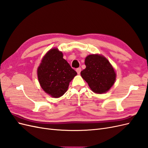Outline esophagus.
Segmentation results:
<instances>
[{
    "label": "esophagus",
    "instance_id": "34e87169",
    "mask_svg": "<svg viewBox=\"0 0 148 148\" xmlns=\"http://www.w3.org/2000/svg\"><path fill=\"white\" fill-rule=\"evenodd\" d=\"M76 71H77V72L78 74H79L80 72H81V71H82V69L81 68H78V69H77V70H76Z\"/></svg>",
    "mask_w": 148,
    "mask_h": 148
}]
</instances>
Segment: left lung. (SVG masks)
<instances>
[{"label":"left lung","instance_id":"1","mask_svg":"<svg viewBox=\"0 0 148 148\" xmlns=\"http://www.w3.org/2000/svg\"><path fill=\"white\" fill-rule=\"evenodd\" d=\"M86 69L81 71L82 77L91 90L97 94L107 92L115 83L116 74L110 62L98 54L89 55L85 59Z\"/></svg>","mask_w":148,"mask_h":148}]
</instances>
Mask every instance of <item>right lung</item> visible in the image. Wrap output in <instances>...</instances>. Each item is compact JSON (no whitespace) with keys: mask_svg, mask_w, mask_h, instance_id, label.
Segmentation results:
<instances>
[{"mask_svg":"<svg viewBox=\"0 0 148 148\" xmlns=\"http://www.w3.org/2000/svg\"><path fill=\"white\" fill-rule=\"evenodd\" d=\"M77 75V71L63 59V53L57 49L47 52L38 69V80L41 88L55 98L64 95L70 82Z\"/></svg>","mask_w":148,"mask_h":148,"instance_id":"obj_1","label":"right lung"}]
</instances>
